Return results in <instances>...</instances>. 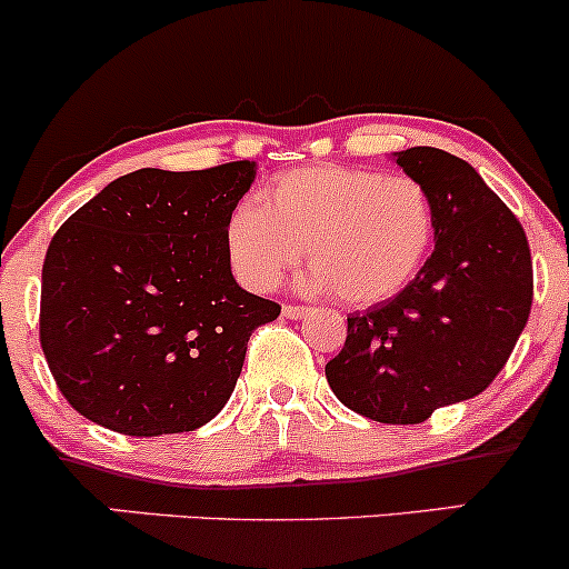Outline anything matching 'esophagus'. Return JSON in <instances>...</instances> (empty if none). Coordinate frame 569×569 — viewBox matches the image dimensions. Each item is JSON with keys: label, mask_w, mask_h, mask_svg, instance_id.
<instances>
[{"label": "esophagus", "mask_w": 569, "mask_h": 569, "mask_svg": "<svg viewBox=\"0 0 569 569\" xmlns=\"http://www.w3.org/2000/svg\"><path fill=\"white\" fill-rule=\"evenodd\" d=\"M306 315H309V309H306V306H284L282 309V317H287V319H303Z\"/></svg>", "instance_id": "obj_1"}]
</instances>
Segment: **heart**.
<instances>
[{"label":"heart","mask_w":569,"mask_h":569,"mask_svg":"<svg viewBox=\"0 0 569 569\" xmlns=\"http://www.w3.org/2000/svg\"><path fill=\"white\" fill-rule=\"evenodd\" d=\"M436 241V212L422 182L355 166H303L273 177L258 199L233 209L226 228L236 277L271 290L306 254L311 292L376 306L419 277Z\"/></svg>","instance_id":"1"}]
</instances>
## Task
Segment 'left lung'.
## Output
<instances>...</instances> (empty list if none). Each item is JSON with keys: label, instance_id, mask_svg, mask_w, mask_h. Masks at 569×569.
<instances>
[{"label": "left lung", "instance_id": "8db88e82", "mask_svg": "<svg viewBox=\"0 0 569 569\" xmlns=\"http://www.w3.org/2000/svg\"><path fill=\"white\" fill-rule=\"evenodd\" d=\"M389 161L430 193L436 250L403 292L347 317L325 376L360 417L419 425L481 395L506 366L532 306V258L521 222L468 161L438 147Z\"/></svg>", "mask_w": 569, "mask_h": 569}]
</instances>
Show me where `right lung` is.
Segmentation results:
<instances>
[{
    "label": "right lung",
    "instance_id": "1",
    "mask_svg": "<svg viewBox=\"0 0 569 569\" xmlns=\"http://www.w3.org/2000/svg\"><path fill=\"white\" fill-rule=\"evenodd\" d=\"M254 177L250 161L139 169L59 228L42 266L40 341L74 411L137 438L199 430L222 411L254 328L279 317L241 290L226 247Z\"/></svg>",
    "mask_w": 569,
    "mask_h": 569
}]
</instances>
